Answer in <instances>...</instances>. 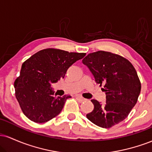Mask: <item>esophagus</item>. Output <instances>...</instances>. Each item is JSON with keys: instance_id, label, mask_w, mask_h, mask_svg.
I'll return each instance as SVG.
<instances>
[{"instance_id": "obj_1", "label": "esophagus", "mask_w": 152, "mask_h": 152, "mask_svg": "<svg viewBox=\"0 0 152 152\" xmlns=\"http://www.w3.org/2000/svg\"><path fill=\"white\" fill-rule=\"evenodd\" d=\"M76 99H77V100L80 103L84 102L85 101H86V99H85L84 98H83V97H81V96H76Z\"/></svg>"}]
</instances>
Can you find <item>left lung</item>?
<instances>
[{"instance_id":"8db88e82","label":"left lung","mask_w":152,"mask_h":152,"mask_svg":"<svg viewBox=\"0 0 152 152\" xmlns=\"http://www.w3.org/2000/svg\"><path fill=\"white\" fill-rule=\"evenodd\" d=\"M93 74L96 83L104 85L106 102L92 99L94 109L86 117L102 128H111L128 116L137 104L141 83L135 69L124 57L111 52L99 50L82 60Z\"/></svg>"}]
</instances>
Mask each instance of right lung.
<instances>
[{
    "label": "right lung",
    "instance_id": "obj_1",
    "mask_svg": "<svg viewBox=\"0 0 152 152\" xmlns=\"http://www.w3.org/2000/svg\"><path fill=\"white\" fill-rule=\"evenodd\" d=\"M86 56L60 49L40 50L22 64L15 79V97L26 117L36 123H45L60 114L71 96L54 95L52 83L64 78L68 69Z\"/></svg>",
    "mask_w": 152,
    "mask_h": 152
}]
</instances>
